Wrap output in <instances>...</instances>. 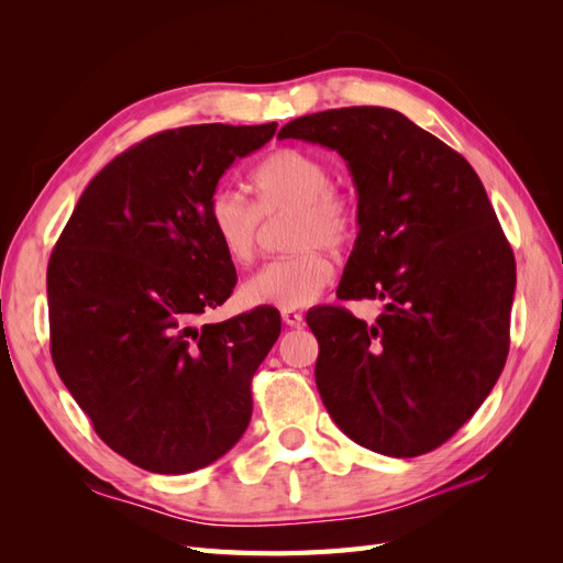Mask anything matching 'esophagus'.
Here are the masks:
<instances>
[{"instance_id": "34e87169", "label": "esophagus", "mask_w": 563, "mask_h": 563, "mask_svg": "<svg viewBox=\"0 0 563 563\" xmlns=\"http://www.w3.org/2000/svg\"><path fill=\"white\" fill-rule=\"evenodd\" d=\"M282 321L286 323V327L298 329V327H302L305 317L300 312H296V310H282Z\"/></svg>"}]
</instances>
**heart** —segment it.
<instances>
[{"label": "heart", "instance_id": "obj_1", "mask_svg": "<svg viewBox=\"0 0 563 563\" xmlns=\"http://www.w3.org/2000/svg\"><path fill=\"white\" fill-rule=\"evenodd\" d=\"M331 168L321 157L282 147L251 174L253 203L230 187H218L209 197L207 228L218 249L236 265L255 255L263 218L294 213L288 246L298 253L263 265L242 284L240 298L249 308L300 310L329 288L333 263L319 246L343 251L356 230L352 203L331 190Z\"/></svg>", "mask_w": 563, "mask_h": 563}]
</instances>
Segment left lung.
<instances>
[{
  "label": "left lung",
  "mask_w": 563,
  "mask_h": 563,
  "mask_svg": "<svg viewBox=\"0 0 563 563\" xmlns=\"http://www.w3.org/2000/svg\"><path fill=\"white\" fill-rule=\"evenodd\" d=\"M277 139L335 150L356 187L354 249L340 300H383L366 323L308 312L317 389L356 444L416 457L449 441L500 378L509 352L515 253L463 155L389 108H340Z\"/></svg>",
  "instance_id": "1"
}]
</instances>
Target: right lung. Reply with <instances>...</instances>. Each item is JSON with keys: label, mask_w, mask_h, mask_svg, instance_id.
Wrapping results in <instances>:
<instances>
[{"label": "right lung", "mask_w": 563, "mask_h": 563, "mask_svg": "<svg viewBox=\"0 0 563 563\" xmlns=\"http://www.w3.org/2000/svg\"><path fill=\"white\" fill-rule=\"evenodd\" d=\"M277 124L150 135L100 172L46 269L51 360L96 434L129 463L187 474L249 428L251 378L282 333L275 308L197 327L236 272L207 228L234 159Z\"/></svg>", "instance_id": "right-lung-1"}]
</instances>
